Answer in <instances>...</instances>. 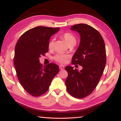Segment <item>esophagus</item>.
Here are the masks:
<instances>
[{
	"mask_svg": "<svg viewBox=\"0 0 121 121\" xmlns=\"http://www.w3.org/2000/svg\"><path fill=\"white\" fill-rule=\"evenodd\" d=\"M59 68H60V70H63L65 69V67L63 66V65H59Z\"/></svg>",
	"mask_w": 121,
	"mask_h": 121,
	"instance_id": "34e87169",
	"label": "esophagus"
}]
</instances>
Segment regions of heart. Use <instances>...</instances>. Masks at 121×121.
<instances>
[{"label": "heart", "mask_w": 121, "mask_h": 121, "mask_svg": "<svg viewBox=\"0 0 121 121\" xmlns=\"http://www.w3.org/2000/svg\"><path fill=\"white\" fill-rule=\"evenodd\" d=\"M61 38L64 39L68 45H75L76 43V38L70 32H65L61 35ZM54 45V40L51 39L48 43V48L49 49H52ZM68 58V56L63 54H58L54 56V59L58 62L61 63H65L67 62V59Z\"/></svg>", "instance_id": "heart-1"}]
</instances>
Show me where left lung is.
Returning a JSON list of instances; mask_svg holds the SVG:
<instances>
[{
	"label": "left lung",
	"mask_w": 121,
	"mask_h": 121,
	"mask_svg": "<svg viewBox=\"0 0 121 121\" xmlns=\"http://www.w3.org/2000/svg\"><path fill=\"white\" fill-rule=\"evenodd\" d=\"M70 30L78 32L81 37L71 62L83 68L79 71L71 66L65 67L68 76L65 84L69 94L83 98L92 92L103 73L106 63L105 43L99 32L87 24H75Z\"/></svg>",
	"instance_id": "8db88e82"
}]
</instances>
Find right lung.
Listing matches in <instances>:
<instances>
[{
	"mask_svg": "<svg viewBox=\"0 0 121 121\" xmlns=\"http://www.w3.org/2000/svg\"><path fill=\"white\" fill-rule=\"evenodd\" d=\"M59 30L37 26L24 32L16 44L14 63L17 77L24 89L32 96L45 93L59 72L58 65L51 63L43 65L39 58L48 52L51 37Z\"/></svg>",
	"mask_w": 121,
	"mask_h": 121,
	"instance_id": "add662e5",
	"label": "right lung"
}]
</instances>
